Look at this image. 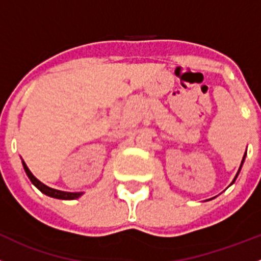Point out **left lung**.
Here are the masks:
<instances>
[{"label": "left lung", "mask_w": 261, "mask_h": 261, "mask_svg": "<svg viewBox=\"0 0 261 261\" xmlns=\"http://www.w3.org/2000/svg\"><path fill=\"white\" fill-rule=\"evenodd\" d=\"M244 159H245V155H244ZM244 159H242V163H244ZM242 163H241V166H242ZM240 169H241V167H240ZM240 169H239V172H240ZM239 174V173H237ZM237 174H236V177H237ZM236 177H234V179H236ZM234 179H233V182H234Z\"/></svg>", "instance_id": "1"}]
</instances>
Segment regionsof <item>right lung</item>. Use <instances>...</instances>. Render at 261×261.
<instances>
[{"label": "right lung", "instance_id": "right-lung-1", "mask_svg": "<svg viewBox=\"0 0 261 261\" xmlns=\"http://www.w3.org/2000/svg\"><path fill=\"white\" fill-rule=\"evenodd\" d=\"M22 166H24V169L25 172H27L28 177L30 178V181H32V184L34 185L37 189H39L40 191L43 192V194L48 195V196H50V198H56V199H62V200H72V199H77L80 196V195L83 194V192H66V191H60V190H56V189H52V187H48L45 186L44 184H42V182L39 181L38 178H35L34 174L32 173V172L29 171V168H28V166L25 164V162L22 161Z\"/></svg>", "mask_w": 261, "mask_h": 261}]
</instances>
